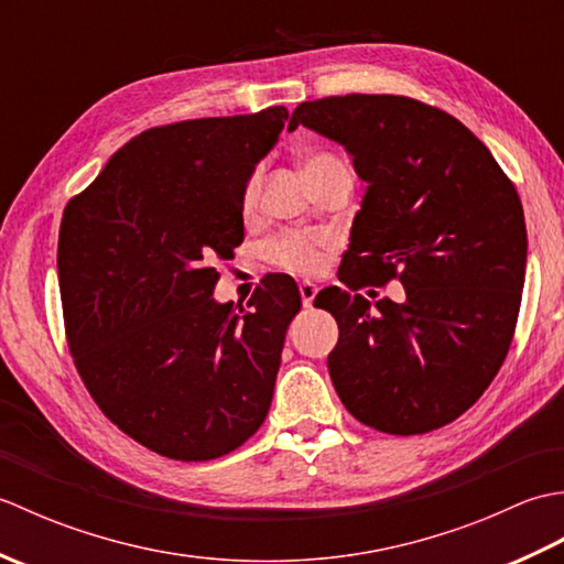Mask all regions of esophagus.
<instances>
[{
	"label": "esophagus",
	"instance_id": "1",
	"mask_svg": "<svg viewBox=\"0 0 564 564\" xmlns=\"http://www.w3.org/2000/svg\"><path fill=\"white\" fill-rule=\"evenodd\" d=\"M315 295H317V285L310 283V281H303L301 283V297H303V305L305 307H313Z\"/></svg>",
	"mask_w": 564,
	"mask_h": 564
}]
</instances>
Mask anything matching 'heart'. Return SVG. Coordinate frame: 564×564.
Masks as SVG:
<instances>
[{"label":"heart","instance_id":"b5f03b06","mask_svg":"<svg viewBox=\"0 0 564 564\" xmlns=\"http://www.w3.org/2000/svg\"><path fill=\"white\" fill-rule=\"evenodd\" d=\"M329 164H341V162L337 158H332V154H313V158L305 160V172H313V170H319V166H329ZM257 196H259V174H251L242 191L245 213L254 210ZM325 247H327V237L283 235L269 245L267 257L275 263V267H281L285 271L310 275V273H317L322 269V263H325Z\"/></svg>","mask_w":564,"mask_h":564}]
</instances>
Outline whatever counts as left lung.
<instances>
[{"label": "left lung", "instance_id": "8db88e82", "mask_svg": "<svg viewBox=\"0 0 564 564\" xmlns=\"http://www.w3.org/2000/svg\"><path fill=\"white\" fill-rule=\"evenodd\" d=\"M297 126L339 142L366 182L339 273L349 291L315 297L339 325L327 358L334 390L386 434L453 422L492 382L517 327L529 251L517 188L485 142L422 101H303L289 130ZM390 278L405 303L381 299L370 314L352 291Z\"/></svg>", "mask_w": 564, "mask_h": 564}]
</instances>
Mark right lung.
<instances>
[{
  "mask_svg": "<svg viewBox=\"0 0 564 564\" xmlns=\"http://www.w3.org/2000/svg\"><path fill=\"white\" fill-rule=\"evenodd\" d=\"M285 121L271 106L145 130L63 213L57 275L79 376L118 429L166 458H220L269 414L301 293L269 275L235 313L213 297V261L242 245L245 184Z\"/></svg>",
  "mask_w": 564,
  "mask_h": 564,
  "instance_id": "right-lung-1",
  "label": "right lung"
}]
</instances>
